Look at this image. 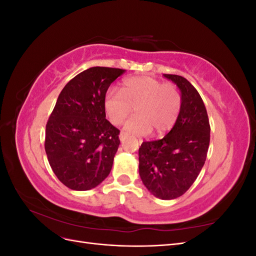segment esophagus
Wrapping results in <instances>:
<instances>
[{
	"label": "esophagus",
	"mask_w": 256,
	"mask_h": 256,
	"mask_svg": "<svg viewBox=\"0 0 256 256\" xmlns=\"http://www.w3.org/2000/svg\"><path fill=\"white\" fill-rule=\"evenodd\" d=\"M126 138H127V134L124 132V131H122V132L120 134V140L122 142V141H125Z\"/></svg>",
	"instance_id": "esophagus-1"
}]
</instances>
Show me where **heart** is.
<instances>
[{
    "instance_id": "1",
    "label": "heart",
    "mask_w": 256,
    "mask_h": 256,
    "mask_svg": "<svg viewBox=\"0 0 256 256\" xmlns=\"http://www.w3.org/2000/svg\"><path fill=\"white\" fill-rule=\"evenodd\" d=\"M182 106L180 90L172 83L146 76H131L122 81L120 90L110 88L104 99L108 118L113 125H120L134 108L136 115L125 125L134 134H164L171 130Z\"/></svg>"
}]
</instances>
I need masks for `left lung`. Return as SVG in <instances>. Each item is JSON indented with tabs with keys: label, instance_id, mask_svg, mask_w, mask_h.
Segmentation results:
<instances>
[{
	"label": "left lung",
	"instance_id": "1",
	"mask_svg": "<svg viewBox=\"0 0 256 256\" xmlns=\"http://www.w3.org/2000/svg\"><path fill=\"white\" fill-rule=\"evenodd\" d=\"M182 92V106L171 131L138 150V173L145 187L161 200L182 196L196 182L207 157L210 125L196 88L182 76L168 74Z\"/></svg>",
	"mask_w": 256,
	"mask_h": 256
}]
</instances>
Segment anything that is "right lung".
I'll return each instance as SVG.
<instances>
[{
    "label": "right lung",
    "mask_w": 256,
    "mask_h": 256,
    "mask_svg": "<svg viewBox=\"0 0 256 256\" xmlns=\"http://www.w3.org/2000/svg\"><path fill=\"white\" fill-rule=\"evenodd\" d=\"M124 69L92 67L62 90L46 126L44 150L58 180L72 190L95 188L110 174L120 130L106 118L104 99Z\"/></svg>",
    "instance_id": "add662e5"
}]
</instances>
